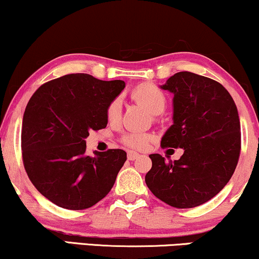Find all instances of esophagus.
Instances as JSON below:
<instances>
[{"label":"esophagus","mask_w":259,"mask_h":259,"mask_svg":"<svg viewBox=\"0 0 259 259\" xmlns=\"http://www.w3.org/2000/svg\"><path fill=\"white\" fill-rule=\"evenodd\" d=\"M139 154L138 152H135V151H128V154H127V157H128L130 161H135V159H137L139 157Z\"/></svg>","instance_id":"obj_1"}]
</instances>
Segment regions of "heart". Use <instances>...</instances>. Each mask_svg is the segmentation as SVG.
Segmentation results:
<instances>
[{"mask_svg": "<svg viewBox=\"0 0 259 259\" xmlns=\"http://www.w3.org/2000/svg\"><path fill=\"white\" fill-rule=\"evenodd\" d=\"M131 97L152 115L162 114L167 107V97L164 92L152 82H143L136 86L131 92ZM121 111H122V102L120 98H114L105 109L107 120L110 123H116L121 117ZM151 138L152 137L146 133H130L123 137L122 142L130 148L142 150L148 146Z\"/></svg>", "mask_w": 259, "mask_h": 259, "instance_id": "1", "label": "heart"}]
</instances>
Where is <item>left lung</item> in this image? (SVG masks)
<instances>
[{
	"label": "left lung",
	"mask_w": 259,
	"mask_h": 259,
	"mask_svg": "<svg viewBox=\"0 0 259 259\" xmlns=\"http://www.w3.org/2000/svg\"><path fill=\"white\" fill-rule=\"evenodd\" d=\"M163 90L173 98V124L162 137V148L184 149L178 161L158 154L145 183L168 205L188 209L206 203L231 180L241 149L237 105L223 86L206 76L179 72Z\"/></svg>",
	"instance_id": "8db88e82"
}]
</instances>
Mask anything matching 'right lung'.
I'll return each mask as SVG.
<instances>
[{"instance_id":"1","label":"right lung","mask_w":259,"mask_h":259,"mask_svg":"<svg viewBox=\"0 0 259 259\" xmlns=\"http://www.w3.org/2000/svg\"><path fill=\"white\" fill-rule=\"evenodd\" d=\"M124 81H104L85 73L40 86L25 109L22 162L31 183L50 202L68 210L88 209L107 196L127 155L121 149L88 156L89 131L107 127L105 109Z\"/></svg>"}]
</instances>
